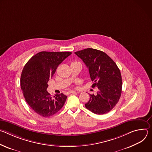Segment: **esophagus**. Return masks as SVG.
<instances>
[{
    "label": "esophagus",
    "instance_id": "obj_1",
    "mask_svg": "<svg viewBox=\"0 0 152 152\" xmlns=\"http://www.w3.org/2000/svg\"><path fill=\"white\" fill-rule=\"evenodd\" d=\"M69 93H70V94H71V93H72V94H76L77 92L75 91H69Z\"/></svg>",
    "mask_w": 152,
    "mask_h": 152
}]
</instances>
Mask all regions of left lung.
Here are the masks:
<instances>
[{
    "mask_svg": "<svg viewBox=\"0 0 152 152\" xmlns=\"http://www.w3.org/2000/svg\"><path fill=\"white\" fill-rule=\"evenodd\" d=\"M75 53L88 69L91 79L94 82L92 87L99 89L96 95L90 94V100L85 104L86 108L99 115L110 112L121 94V75L117 64L104 52L97 49L88 48Z\"/></svg>",
    "mask_w": 152,
    "mask_h": 152,
    "instance_id": "8db88e82",
    "label": "left lung"
}]
</instances>
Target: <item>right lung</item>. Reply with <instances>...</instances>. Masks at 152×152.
Returning <instances> with one entry per match:
<instances>
[{"label":"right lung","mask_w":152,"mask_h":152,"mask_svg":"<svg viewBox=\"0 0 152 152\" xmlns=\"http://www.w3.org/2000/svg\"><path fill=\"white\" fill-rule=\"evenodd\" d=\"M71 54L70 52H40L28 61L21 72L20 86L25 100L43 117L57 113L66 102L67 96L61 93L52 97L47 88L59 65Z\"/></svg>","instance_id":"add662e5"}]
</instances>
